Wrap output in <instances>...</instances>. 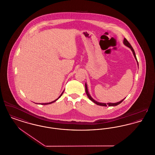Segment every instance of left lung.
Instances as JSON below:
<instances>
[{"label": "left lung", "mask_w": 155, "mask_h": 155, "mask_svg": "<svg viewBox=\"0 0 155 155\" xmlns=\"http://www.w3.org/2000/svg\"><path fill=\"white\" fill-rule=\"evenodd\" d=\"M123 43H124V45H125V46H127V47H129V48H130V50H132V53H133V54L134 55V57H135V60H137V65L139 66V65H138V62H137V57H136V55H135V51H134V48H132V47L131 46V45H130V43L127 41V40L125 38H124V41H123ZM85 92H86V94H87V96H88V98L90 100L92 101V102H94L95 104H96L97 105H100V106H103V107H107V106H109V107H114V106H117V105H119V104H120L123 101L125 100V98L124 99H123V100H122L121 101H119L118 102H116V103H107V104H106V103H102V102H98V101H97L95 100H94L92 97H91V95H90V93H89V92L88 91V88H87V83H85Z\"/></svg>", "instance_id": "left-lung-1"}]
</instances>
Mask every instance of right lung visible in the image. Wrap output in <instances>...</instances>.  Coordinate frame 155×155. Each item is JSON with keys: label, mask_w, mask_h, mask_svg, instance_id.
<instances>
[{"label": "right lung", "mask_w": 155, "mask_h": 155, "mask_svg": "<svg viewBox=\"0 0 155 155\" xmlns=\"http://www.w3.org/2000/svg\"><path fill=\"white\" fill-rule=\"evenodd\" d=\"M64 91H63V92H62V93H61V95H60V96H59V97H58V98H57V99H56V100H55L53 101H52V102H48V103H43V104H41V105H48V104H52V103H54V102H55V101H56L58 100V99H59V98H60V97H61V95H63V92H64Z\"/></svg>", "instance_id": "obj_1"}]
</instances>
